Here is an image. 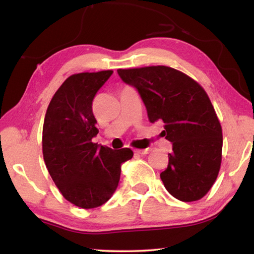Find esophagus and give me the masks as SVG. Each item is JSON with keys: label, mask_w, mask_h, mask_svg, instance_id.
<instances>
[{"label": "esophagus", "mask_w": 254, "mask_h": 254, "mask_svg": "<svg viewBox=\"0 0 254 254\" xmlns=\"http://www.w3.org/2000/svg\"><path fill=\"white\" fill-rule=\"evenodd\" d=\"M152 150L151 149H144V150H134L135 153L137 154H149Z\"/></svg>", "instance_id": "1"}]
</instances>
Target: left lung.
I'll list each match as a JSON object with an SVG mask.
<instances>
[{"label":"left lung","mask_w":254,"mask_h":254,"mask_svg":"<svg viewBox=\"0 0 254 254\" xmlns=\"http://www.w3.org/2000/svg\"><path fill=\"white\" fill-rule=\"evenodd\" d=\"M121 79L139 91L150 122L164 123L172 142L168 168L160 177L175 199L197 201L213 186L222 161V127L199 83L165 65L119 68Z\"/></svg>","instance_id":"8db88e82"}]
</instances>
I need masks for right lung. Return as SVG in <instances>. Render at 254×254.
Masks as SVG:
<instances>
[{
	"instance_id": "obj_1",
	"label": "right lung",
	"mask_w": 254,
	"mask_h": 254,
	"mask_svg": "<svg viewBox=\"0 0 254 254\" xmlns=\"http://www.w3.org/2000/svg\"><path fill=\"white\" fill-rule=\"evenodd\" d=\"M112 70L68 76L48 107L42 151L51 178L65 199L82 209L104 204L117 189L121 164L132 159L128 147L98 145L92 102Z\"/></svg>"
}]
</instances>
